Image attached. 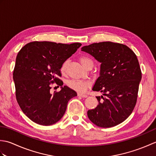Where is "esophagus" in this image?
Segmentation results:
<instances>
[{
    "instance_id": "1",
    "label": "esophagus",
    "mask_w": 156,
    "mask_h": 156,
    "mask_svg": "<svg viewBox=\"0 0 156 156\" xmlns=\"http://www.w3.org/2000/svg\"><path fill=\"white\" fill-rule=\"evenodd\" d=\"M78 97H81L82 98H87L88 97L87 94H82V93H78Z\"/></svg>"
}]
</instances>
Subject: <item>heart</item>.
<instances>
[{
	"mask_svg": "<svg viewBox=\"0 0 156 156\" xmlns=\"http://www.w3.org/2000/svg\"><path fill=\"white\" fill-rule=\"evenodd\" d=\"M80 61L81 62L82 65L84 66L85 68H87L88 66L90 64H93V62L92 61V59H90L86 56H83L81 57L80 59ZM68 64V60H66L64 63H63L61 66V71L62 72H65L66 70V68ZM90 84L88 82L84 81V80H69L68 82V85L69 87L74 89L75 90H77L79 92H84L86 89L88 88V87Z\"/></svg>",
	"mask_w": 156,
	"mask_h": 156,
	"instance_id": "heart-1",
	"label": "heart"
}]
</instances>
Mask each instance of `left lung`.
I'll use <instances>...</instances> for the list:
<instances>
[{
	"instance_id": "left-lung-1",
	"label": "left lung",
	"mask_w": 156,
	"mask_h": 156,
	"mask_svg": "<svg viewBox=\"0 0 156 156\" xmlns=\"http://www.w3.org/2000/svg\"><path fill=\"white\" fill-rule=\"evenodd\" d=\"M81 50L101 63L99 76L92 89L103 96L97 97L98 105L88 111V117L100 127L121 123L137 102L141 72L136 55L127 45L111 41L94 43Z\"/></svg>"
}]
</instances>
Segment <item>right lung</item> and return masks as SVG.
Returning <instances> with one entry per match:
<instances>
[{
    "label": "right lung",
    "instance_id": "add662e5",
    "mask_svg": "<svg viewBox=\"0 0 156 156\" xmlns=\"http://www.w3.org/2000/svg\"><path fill=\"white\" fill-rule=\"evenodd\" d=\"M82 44L34 41L22 48L16 58L13 71L16 98L22 111L35 123L51 125L64 116L68 101L77 96L59 79L63 63ZM53 82L61 87L59 92H50Z\"/></svg>",
    "mask_w": 156,
    "mask_h": 156
}]
</instances>
